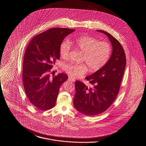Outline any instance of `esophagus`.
Segmentation results:
<instances>
[{
    "label": "esophagus",
    "mask_w": 146,
    "mask_h": 146,
    "mask_svg": "<svg viewBox=\"0 0 146 146\" xmlns=\"http://www.w3.org/2000/svg\"><path fill=\"white\" fill-rule=\"evenodd\" d=\"M68 80L70 81V82H75V79L74 78H73L72 77H71V76L68 77Z\"/></svg>",
    "instance_id": "1"
}]
</instances>
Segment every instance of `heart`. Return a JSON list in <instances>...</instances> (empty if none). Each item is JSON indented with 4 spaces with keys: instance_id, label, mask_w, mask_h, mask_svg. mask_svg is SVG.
I'll use <instances>...</instances> for the list:
<instances>
[{
    "instance_id": "1",
    "label": "heart",
    "mask_w": 146,
    "mask_h": 146,
    "mask_svg": "<svg viewBox=\"0 0 146 146\" xmlns=\"http://www.w3.org/2000/svg\"><path fill=\"white\" fill-rule=\"evenodd\" d=\"M71 42L84 52L83 61L92 71H97L103 68L111 57V48L108 42L99 41L94 37L84 35ZM70 42L68 40H64L60 48L61 56L63 58H67L70 54ZM63 70L75 78L82 77L88 71L87 66L83 63H68L63 66Z\"/></svg>"
}]
</instances>
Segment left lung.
<instances>
[{
  "label": "left lung",
  "instance_id": "1",
  "mask_svg": "<svg viewBox=\"0 0 146 146\" xmlns=\"http://www.w3.org/2000/svg\"><path fill=\"white\" fill-rule=\"evenodd\" d=\"M97 31L107 36L112 45V52L103 68L85 78L90 86L76 82L74 107L88 116L101 114L111 106L118 95L126 63L125 51L118 40L105 31Z\"/></svg>",
  "mask_w": 146,
  "mask_h": 146
}]
</instances>
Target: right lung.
I'll return each instance as SVG.
<instances>
[{
    "mask_svg": "<svg viewBox=\"0 0 146 146\" xmlns=\"http://www.w3.org/2000/svg\"><path fill=\"white\" fill-rule=\"evenodd\" d=\"M74 29L52 28L35 35L26 49L23 61L22 81L31 104L42 111L55 105L61 85L68 79L65 73L51 76V69L60 59L64 38Z\"/></svg>",
    "mask_w": 146,
    "mask_h": 146,
    "instance_id": "add662e5",
    "label": "right lung"
}]
</instances>
